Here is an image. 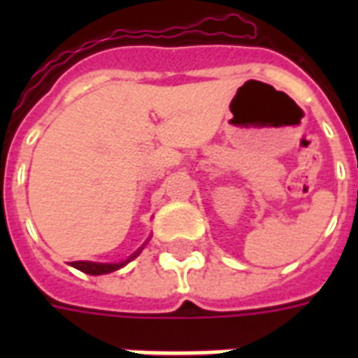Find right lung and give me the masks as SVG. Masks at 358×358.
Masks as SVG:
<instances>
[{
	"label": "right lung",
	"instance_id": "right-lung-1",
	"mask_svg": "<svg viewBox=\"0 0 358 358\" xmlns=\"http://www.w3.org/2000/svg\"><path fill=\"white\" fill-rule=\"evenodd\" d=\"M150 241V238L146 239L145 243L141 245L139 249L135 250L134 255L128 256L126 260L122 262H113V264H102V262H89V260H80V262H72V267H76V269H80V271L87 273V275H108V273H113L117 271V269H120V267H124L126 264H129V262L134 260V258H137V256L141 255V250L145 249V245Z\"/></svg>",
	"mask_w": 358,
	"mask_h": 358
}]
</instances>
